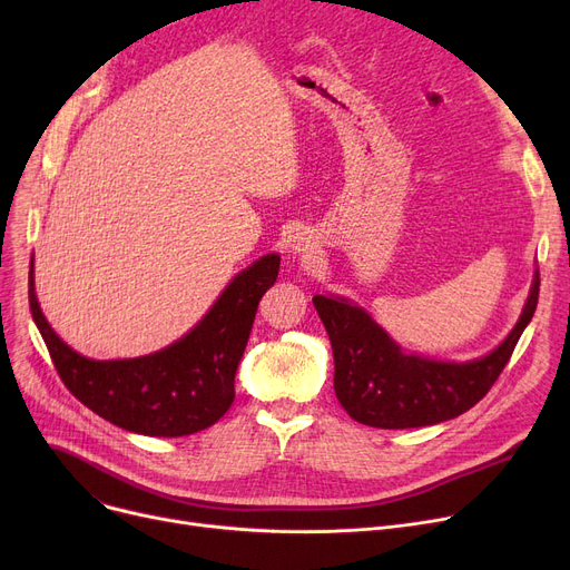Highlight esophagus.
Returning <instances> with one entry per match:
<instances>
[{
	"instance_id": "1",
	"label": "esophagus",
	"mask_w": 570,
	"mask_h": 570,
	"mask_svg": "<svg viewBox=\"0 0 570 570\" xmlns=\"http://www.w3.org/2000/svg\"><path fill=\"white\" fill-rule=\"evenodd\" d=\"M291 247H293V252H295V254L309 256V254H312V247H314V243H312V237H309V235L301 233V235H295V237H293Z\"/></svg>"
}]
</instances>
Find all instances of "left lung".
<instances>
[{
	"label": "left lung",
	"mask_w": 570,
	"mask_h": 570,
	"mask_svg": "<svg viewBox=\"0 0 570 570\" xmlns=\"http://www.w3.org/2000/svg\"><path fill=\"white\" fill-rule=\"evenodd\" d=\"M541 275H533L527 305L515 327L492 353L471 363H439L404 353L372 316L344 297L314 295L335 355V393L353 421L406 430L436 425L462 415L481 402L511 361L529 325Z\"/></svg>",
	"instance_id": "left-lung-1"
}]
</instances>
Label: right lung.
I'll use <instances>...</instances> for the list:
<instances>
[{
    "instance_id": "right-lung-1",
    "label": "right lung",
    "mask_w": 570,
    "mask_h": 570,
    "mask_svg": "<svg viewBox=\"0 0 570 570\" xmlns=\"http://www.w3.org/2000/svg\"><path fill=\"white\" fill-rule=\"evenodd\" d=\"M279 254L243 269L183 340L129 361H89L55 335L29 273V309L52 365L87 409L145 436H187L215 425L235 400V372L263 293L277 282Z\"/></svg>"
}]
</instances>
